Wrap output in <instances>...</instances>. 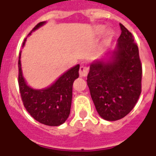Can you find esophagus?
<instances>
[{
	"label": "esophagus",
	"mask_w": 156,
	"mask_h": 156,
	"mask_svg": "<svg viewBox=\"0 0 156 156\" xmlns=\"http://www.w3.org/2000/svg\"><path fill=\"white\" fill-rule=\"evenodd\" d=\"M88 73V67L87 66V64L82 63L80 69H79V75L80 77H86Z\"/></svg>",
	"instance_id": "1"
}]
</instances>
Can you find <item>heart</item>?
<instances>
[{"label":"heart","instance_id":"b5f03b06","mask_svg":"<svg viewBox=\"0 0 156 156\" xmlns=\"http://www.w3.org/2000/svg\"><path fill=\"white\" fill-rule=\"evenodd\" d=\"M105 30V26L104 25H97L94 27V33L95 34H102ZM112 34H113V32L109 30H107L105 32L104 34V40H103V42L104 44H107V43L109 42L112 39Z\"/></svg>","mask_w":156,"mask_h":156}]
</instances>
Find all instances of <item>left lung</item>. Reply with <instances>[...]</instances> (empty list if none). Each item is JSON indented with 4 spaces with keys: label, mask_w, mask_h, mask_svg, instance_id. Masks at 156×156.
Listing matches in <instances>:
<instances>
[{
    "label": "left lung",
    "mask_w": 156,
    "mask_h": 156,
    "mask_svg": "<svg viewBox=\"0 0 156 156\" xmlns=\"http://www.w3.org/2000/svg\"><path fill=\"white\" fill-rule=\"evenodd\" d=\"M122 34L110 61L96 60L90 65L87 86L97 112L107 121L123 118L141 93L142 67L134 37L120 24Z\"/></svg>",
    "instance_id": "left-lung-1"
}]
</instances>
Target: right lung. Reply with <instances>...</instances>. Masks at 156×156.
Segmentation results:
<instances>
[{"label": "right lung", "instance_id": "add662e5", "mask_svg": "<svg viewBox=\"0 0 156 156\" xmlns=\"http://www.w3.org/2000/svg\"><path fill=\"white\" fill-rule=\"evenodd\" d=\"M44 21L40 22L30 32L34 31L44 24ZM26 39L23 42L25 44ZM20 52L18 61V83L20 93L23 104L30 116L37 122L50 126H57L65 122L70 113L72 103L73 83L78 78L79 64L73 67L63 75H61L55 83L47 88L36 90L27 85L23 78L20 63Z\"/></svg>", "mask_w": 156, "mask_h": 156}]
</instances>
